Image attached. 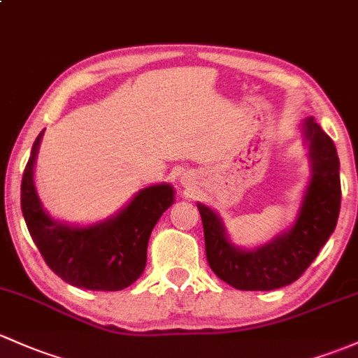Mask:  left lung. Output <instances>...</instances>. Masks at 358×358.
I'll list each match as a JSON object with an SVG mask.
<instances>
[{
  "mask_svg": "<svg viewBox=\"0 0 358 358\" xmlns=\"http://www.w3.org/2000/svg\"><path fill=\"white\" fill-rule=\"evenodd\" d=\"M310 145L312 178L293 227L255 250L233 247L217 214L197 204L204 227L206 257L220 280L236 289H276L299 280L336 228L341 204L340 159L333 141L314 118L303 123Z\"/></svg>",
  "mask_w": 358,
  "mask_h": 358,
  "instance_id": "1",
  "label": "left lung"
}]
</instances>
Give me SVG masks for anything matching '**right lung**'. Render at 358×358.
I'll return each mask as SVG.
<instances>
[{"label":"right lung","instance_id":"1","mask_svg":"<svg viewBox=\"0 0 358 358\" xmlns=\"http://www.w3.org/2000/svg\"><path fill=\"white\" fill-rule=\"evenodd\" d=\"M43 131L37 135L22 176L20 202L34 243L55 274L71 287L118 292L130 287L148 261L154 224L173 204L175 192L166 183L141 190L118 216L87 228L52 221L34 187V161Z\"/></svg>","mask_w":358,"mask_h":358}]
</instances>
